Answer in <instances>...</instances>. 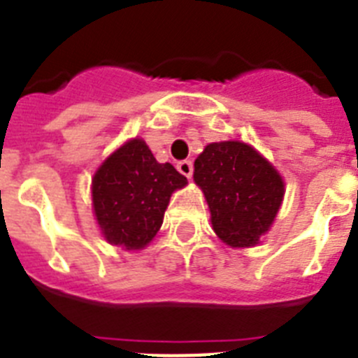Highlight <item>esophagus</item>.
Here are the masks:
<instances>
[{"mask_svg":"<svg viewBox=\"0 0 358 358\" xmlns=\"http://www.w3.org/2000/svg\"><path fill=\"white\" fill-rule=\"evenodd\" d=\"M177 170H179L182 176H186L189 179V177H192V173H194V163L188 159L179 161V163H177Z\"/></svg>","mask_w":358,"mask_h":358,"instance_id":"obj_1","label":"esophagus"}]
</instances>
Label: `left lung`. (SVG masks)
Wrapping results in <instances>:
<instances>
[{
  "label": "left lung",
  "instance_id": "left-lung-1",
  "mask_svg": "<svg viewBox=\"0 0 358 358\" xmlns=\"http://www.w3.org/2000/svg\"><path fill=\"white\" fill-rule=\"evenodd\" d=\"M194 166L218 238L231 248L256 245L273 226L285 194L278 170L242 141L210 143Z\"/></svg>",
  "mask_w": 358,
  "mask_h": 358
}]
</instances>
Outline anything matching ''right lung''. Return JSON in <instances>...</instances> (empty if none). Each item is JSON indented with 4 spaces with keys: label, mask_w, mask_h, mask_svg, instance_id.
<instances>
[{
    "label": "right lung",
    "mask_w": 358,
    "mask_h": 358,
    "mask_svg": "<svg viewBox=\"0 0 358 358\" xmlns=\"http://www.w3.org/2000/svg\"><path fill=\"white\" fill-rule=\"evenodd\" d=\"M188 185L170 163H157L143 140L123 143L93 177V210L103 238L138 251L148 245L163 224L176 189Z\"/></svg>",
    "instance_id": "obj_1"
}]
</instances>
